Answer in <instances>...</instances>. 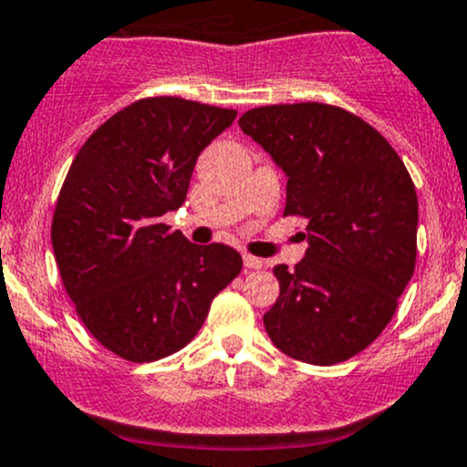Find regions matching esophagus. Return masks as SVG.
<instances>
[{
  "label": "esophagus",
  "mask_w": 467,
  "mask_h": 467,
  "mask_svg": "<svg viewBox=\"0 0 467 467\" xmlns=\"http://www.w3.org/2000/svg\"><path fill=\"white\" fill-rule=\"evenodd\" d=\"M244 266L253 268V271H259V268L264 266V262H262V259H259V257H254V254L244 253Z\"/></svg>",
  "instance_id": "34e87169"
}]
</instances>
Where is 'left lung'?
<instances>
[{
	"instance_id": "8db88e82",
	"label": "left lung",
	"mask_w": 467,
	"mask_h": 467,
	"mask_svg": "<svg viewBox=\"0 0 467 467\" xmlns=\"http://www.w3.org/2000/svg\"><path fill=\"white\" fill-rule=\"evenodd\" d=\"M239 127L286 181L284 214L306 219V254L279 264V297L264 327L308 365H336L394 317L416 266L419 199L394 147L369 122L324 102L250 109Z\"/></svg>"
}]
</instances>
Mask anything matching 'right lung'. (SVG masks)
<instances>
[{"mask_svg": "<svg viewBox=\"0 0 467 467\" xmlns=\"http://www.w3.org/2000/svg\"><path fill=\"white\" fill-rule=\"evenodd\" d=\"M234 118L176 96L143 98L102 122L68 168L53 254L78 317L125 360L183 349L214 296L242 273L234 248L196 246L163 223L183 205L201 151Z\"/></svg>", "mask_w": 467, "mask_h": 467, "instance_id": "right-lung-1", "label": "right lung"}]
</instances>
